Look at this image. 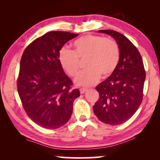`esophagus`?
<instances>
[{
	"label": "esophagus",
	"instance_id": "obj_1",
	"mask_svg": "<svg viewBox=\"0 0 160 160\" xmlns=\"http://www.w3.org/2000/svg\"><path fill=\"white\" fill-rule=\"evenodd\" d=\"M79 90H80V93H81V94H84V93L85 92H86V91L87 90V89L86 88H81V89H79Z\"/></svg>",
	"mask_w": 160,
	"mask_h": 160
}]
</instances>
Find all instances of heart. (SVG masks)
<instances>
[{"mask_svg":"<svg viewBox=\"0 0 160 160\" xmlns=\"http://www.w3.org/2000/svg\"><path fill=\"white\" fill-rule=\"evenodd\" d=\"M74 51L63 48L59 53V61L63 70L76 77L80 71V61L86 60L87 70L76 78L79 86L90 87L100 78L112 75L119 62V46L112 39L95 35H85L74 41Z\"/></svg>","mask_w":160,"mask_h":160,"instance_id":"b5f03b06","label":"heart"}]
</instances>
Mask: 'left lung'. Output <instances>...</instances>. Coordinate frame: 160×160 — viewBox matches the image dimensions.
<instances>
[{
	"label": "left lung",
	"mask_w": 160,
	"mask_h": 160,
	"mask_svg": "<svg viewBox=\"0 0 160 160\" xmlns=\"http://www.w3.org/2000/svg\"><path fill=\"white\" fill-rule=\"evenodd\" d=\"M98 32L115 39L120 58L114 73L96 87L99 99L93 111L103 123L118 125L130 119L141 105L146 71L141 54L127 37L111 30Z\"/></svg>",
	"instance_id": "1"
}]
</instances>
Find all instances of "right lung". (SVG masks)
Wrapping results in <instances>:
<instances>
[{
  "label": "right lung",
  "instance_id": "add662e5",
  "mask_svg": "<svg viewBox=\"0 0 160 160\" xmlns=\"http://www.w3.org/2000/svg\"><path fill=\"white\" fill-rule=\"evenodd\" d=\"M78 36L48 32L28 45L22 56L17 90L28 117L43 128L53 130L66 124L74 100L80 96L78 89H71L72 81L59 61L65 43Z\"/></svg>",
  "mask_w": 160,
  "mask_h": 160
}]
</instances>
